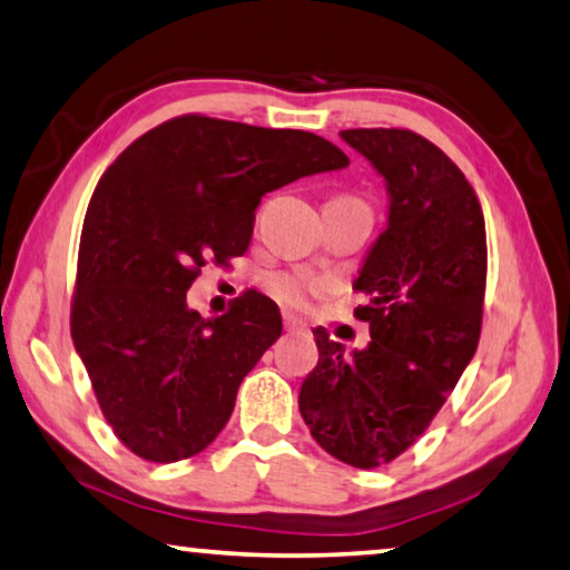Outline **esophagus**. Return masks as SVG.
Instances as JSON below:
<instances>
[{
  "mask_svg": "<svg viewBox=\"0 0 570 570\" xmlns=\"http://www.w3.org/2000/svg\"><path fill=\"white\" fill-rule=\"evenodd\" d=\"M283 326H285V331H303L305 328V321L295 318V315H285Z\"/></svg>",
  "mask_w": 570,
  "mask_h": 570,
  "instance_id": "esophagus-1",
  "label": "esophagus"
}]
</instances>
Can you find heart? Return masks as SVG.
I'll list each match as a JSON object with an SVG mask.
<instances>
[{"instance_id":"b5f03b06","label":"heart","mask_w":570,"mask_h":570,"mask_svg":"<svg viewBox=\"0 0 570 570\" xmlns=\"http://www.w3.org/2000/svg\"><path fill=\"white\" fill-rule=\"evenodd\" d=\"M336 200H356V198H336ZM269 291L277 297L279 303L287 305V308H303L308 303L311 295H321L328 291L326 279H318L313 275L303 273H285L275 275L269 279Z\"/></svg>"}]
</instances>
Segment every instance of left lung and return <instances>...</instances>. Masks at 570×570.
<instances>
[{
	"label": "left lung",
	"instance_id": "1",
	"mask_svg": "<svg viewBox=\"0 0 570 570\" xmlns=\"http://www.w3.org/2000/svg\"><path fill=\"white\" fill-rule=\"evenodd\" d=\"M344 142L387 180V229L366 257L354 291L370 303V346L315 328L318 366L305 376L301 415L323 451L356 469L395 461L443 407L481 336L487 229L459 165L410 129H344Z\"/></svg>",
	"mask_w": 570,
	"mask_h": 570
}]
</instances>
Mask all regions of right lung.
<instances>
[{
	"label": "right lung",
	"instance_id": "1",
	"mask_svg": "<svg viewBox=\"0 0 570 570\" xmlns=\"http://www.w3.org/2000/svg\"><path fill=\"white\" fill-rule=\"evenodd\" d=\"M346 165L334 142L303 129L183 114L101 175L78 247L71 336L104 417L139 459L204 451L283 334L277 305L255 291L216 318L190 311L200 267L247 252L269 190Z\"/></svg>",
	"mask_w": 570,
	"mask_h": 570
}]
</instances>
